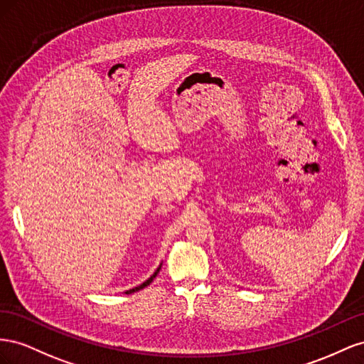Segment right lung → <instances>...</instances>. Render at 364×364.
I'll list each match as a JSON object with an SVG mask.
<instances>
[{
	"mask_svg": "<svg viewBox=\"0 0 364 364\" xmlns=\"http://www.w3.org/2000/svg\"><path fill=\"white\" fill-rule=\"evenodd\" d=\"M160 268H161V264H160V267L157 268V269H155V273L149 277V279H146V280H144V282L141 284V285H139V287H136V288H131V289H128V291H127V294H131V293H136V291H139V289H141V288H144V287H148L151 282H152V280L155 279V277H157V274H159V272H160Z\"/></svg>",
	"mask_w": 364,
	"mask_h": 364,
	"instance_id": "add662e5",
	"label": "right lung"
}]
</instances>
